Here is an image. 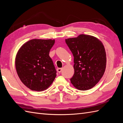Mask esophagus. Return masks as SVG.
Wrapping results in <instances>:
<instances>
[{
	"label": "esophagus",
	"instance_id": "obj_1",
	"mask_svg": "<svg viewBox=\"0 0 123 123\" xmlns=\"http://www.w3.org/2000/svg\"><path fill=\"white\" fill-rule=\"evenodd\" d=\"M62 70V68H57V71L59 73H60V72H61Z\"/></svg>",
	"mask_w": 123,
	"mask_h": 123
}]
</instances>
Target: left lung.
Listing matches in <instances>:
<instances>
[{
	"instance_id": "1",
	"label": "left lung",
	"mask_w": 123,
	"mask_h": 123,
	"mask_svg": "<svg viewBox=\"0 0 123 123\" xmlns=\"http://www.w3.org/2000/svg\"><path fill=\"white\" fill-rule=\"evenodd\" d=\"M66 42L74 56L71 83L80 90L93 88L106 69V54L103 43L96 37L85 34L66 39Z\"/></svg>"
}]
</instances>
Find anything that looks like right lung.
<instances>
[{
    "mask_svg": "<svg viewBox=\"0 0 123 123\" xmlns=\"http://www.w3.org/2000/svg\"><path fill=\"white\" fill-rule=\"evenodd\" d=\"M54 40L33 39L20 47L15 58L20 80L33 91L47 89L55 78L56 71L49 52Z\"/></svg>",
    "mask_w": 123,
    "mask_h": 123,
    "instance_id": "add662e5",
    "label": "right lung"
}]
</instances>
